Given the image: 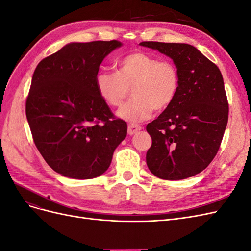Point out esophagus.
Masks as SVG:
<instances>
[{
	"mask_svg": "<svg viewBox=\"0 0 251 251\" xmlns=\"http://www.w3.org/2000/svg\"><path fill=\"white\" fill-rule=\"evenodd\" d=\"M141 130V126H138V125H130L127 126V134L132 136V135H135L137 134L139 131Z\"/></svg>",
	"mask_w": 251,
	"mask_h": 251,
	"instance_id": "obj_1",
	"label": "esophagus"
}]
</instances>
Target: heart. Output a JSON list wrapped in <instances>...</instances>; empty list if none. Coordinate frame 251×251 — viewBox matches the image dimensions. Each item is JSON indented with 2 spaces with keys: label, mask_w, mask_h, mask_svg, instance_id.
I'll list each match as a JSON object with an SVG mask.
<instances>
[{
  "label": "heart",
  "mask_w": 251,
  "mask_h": 251,
  "mask_svg": "<svg viewBox=\"0 0 251 251\" xmlns=\"http://www.w3.org/2000/svg\"><path fill=\"white\" fill-rule=\"evenodd\" d=\"M96 89L104 103L118 108L132 90V100L117 115L130 123H141L153 111L168 109L179 88V73L170 60H159L147 52L135 51L121 57L116 72L101 71L96 75Z\"/></svg>",
  "instance_id": "b5f03b06"
}]
</instances>
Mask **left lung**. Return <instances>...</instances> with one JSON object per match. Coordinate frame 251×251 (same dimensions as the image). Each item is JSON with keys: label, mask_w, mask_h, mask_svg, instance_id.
<instances>
[{"label": "left lung", "mask_w": 251, "mask_h": 251, "mask_svg": "<svg viewBox=\"0 0 251 251\" xmlns=\"http://www.w3.org/2000/svg\"><path fill=\"white\" fill-rule=\"evenodd\" d=\"M173 59L179 88L168 109L147 126L151 146L149 170L164 180L201 173L217 155L228 121V101L221 71L192 45L142 42Z\"/></svg>", "instance_id": "8db88e82"}]
</instances>
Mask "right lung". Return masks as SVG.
<instances>
[{"label": "right lung", "mask_w": 251, "mask_h": 251, "mask_svg": "<svg viewBox=\"0 0 251 251\" xmlns=\"http://www.w3.org/2000/svg\"><path fill=\"white\" fill-rule=\"evenodd\" d=\"M118 41L70 43L35 68L26 100L33 141L50 168L73 179H92L109 169L126 137L96 89L103 58Z\"/></svg>", "instance_id": "obj_1"}]
</instances>
